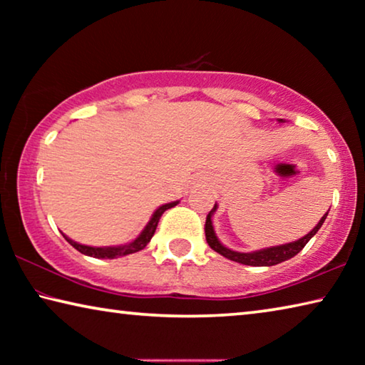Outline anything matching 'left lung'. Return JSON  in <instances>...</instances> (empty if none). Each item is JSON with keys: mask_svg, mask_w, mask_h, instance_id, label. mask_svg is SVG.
<instances>
[{"mask_svg": "<svg viewBox=\"0 0 365 365\" xmlns=\"http://www.w3.org/2000/svg\"><path fill=\"white\" fill-rule=\"evenodd\" d=\"M279 122H285L283 119H279ZM217 211V202H215L214 207L209 211L207 217H206V225H205V233H206V242L211 248L219 252L230 261H235L238 264H245V265H252V267H270V265L280 264L283 261H288V259L294 257L298 252L304 248L307 245L309 240H311L314 235L319 232V228L322 227V224L327 219L329 212L324 214V217L319 220V224L312 228L311 232L304 237L296 240V242L292 243H285V245H279V246H270V248H264V250H257V251H251V252H240V251H233L230 248H227L220 243V240L217 238L214 230V224H212V215Z\"/></svg>", "mask_w": 365, "mask_h": 365, "instance_id": "left-lung-1", "label": "left lung"}]
</instances>
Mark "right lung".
<instances>
[{"mask_svg": "<svg viewBox=\"0 0 365 365\" xmlns=\"http://www.w3.org/2000/svg\"><path fill=\"white\" fill-rule=\"evenodd\" d=\"M178 205V201H172L168 202V205H163L159 206L156 211L153 212L150 222H148L146 227L141 230V233L138 235L137 238L132 240L130 243L127 245H119V246H86L82 243H77L71 240L69 237H66L63 233V237L67 240V243L72 245L73 248L77 251L82 252L85 256H90V257H96V259H115V257H120V256H127V255H132V252H138L145 248V246L151 242L154 232H156V227H158V222L160 219V215L164 214V211H168V209L174 207Z\"/></svg>", "mask_w": 365, "mask_h": 365, "instance_id": "1", "label": "right lung"}]
</instances>
